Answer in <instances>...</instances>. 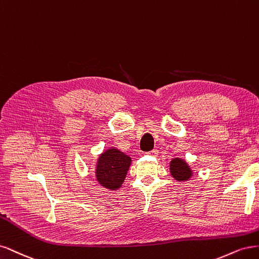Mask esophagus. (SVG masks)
Segmentation results:
<instances>
[{
    "mask_svg": "<svg viewBox=\"0 0 259 259\" xmlns=\"http://www.w3.org/2000/svg\"><path fill=\"white\" fill-rule=\"evenodd\" d=\"M148 155H151V156H153V157H157V155H158V149H153V151L148 152Z\"/></svg>",
    "mask_w": 259,
    "mask_h": 259,
    "instance_id": "1",
    "label": "esophagus"
}]
</instances>
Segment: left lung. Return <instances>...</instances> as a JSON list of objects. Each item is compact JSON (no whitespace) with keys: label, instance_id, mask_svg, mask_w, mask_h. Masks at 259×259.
I'll use <instances>...</instances> for the list:
<instances>
[{"label":"left lung","instance_id":"left-lung-1","mask_svg":"<svg viewBox=\"0 0 259 259\" xmlns=\"http://www.w3.org/2000/svg\"><path fill=\"white\" fill-rule=\"evenodd\" d=\"M170 172L172 177L180 182L187 181L193 175V171L189 168L186 161L181 158H174L170 162Z\"/></svg>","mask_w":259,"mask_h":259}]
</instances>
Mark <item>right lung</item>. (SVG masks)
Returning <instances> with one entry per match:
<instances>
[{"label":"right lung","instance_id":"add662e5","mask_svg":"<svg viewBox=\"0 0 259 259\" xmlns=\"http://www.w3.org/2000/svg\"><path fill=\"white\" fill-rule=\"evenodd\" d=\"M131 164V158L118 151L117 148H110L99 156L96 177L97 181L103 187L108 189H118L126 179Z\"/></svg>","mask_w":259,"mask_h":259}]
</instances>
